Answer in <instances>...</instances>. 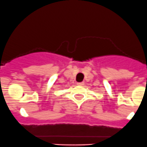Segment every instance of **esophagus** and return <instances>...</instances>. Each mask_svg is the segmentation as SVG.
I'll list each match as a JSON object with an SVG mask.
<instances>
[{"label": "esophagus", "instance_id": "obj_1", "mask_svg": "<svg viewBox=\"0 0 147 147\" xmlns=\"http://www.w3.org/2000/svg\"><path fill=\"white\" fill-rule=\"evenodd\" d=\"M78 85H84V82H78Z\"/></svg>", "mask_w": 147, "mask_h": 147}]
</instances>
